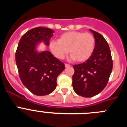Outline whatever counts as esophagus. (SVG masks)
Listing matches in <instances>:
<instances>
[{
    "instance_id": "34e87169",
    "label": "esophagus",
    "mask_w": 127,
    "mask_h": 127,
    "mask_svg": "<svg viewBox=\"0 0 127 127\" xmlns=\"http://www.w3.org/2000/svg\"><path fill=\"white\" fill-rule=\"evenodd\" d=\"M65 67H69L70 65L69 64H65Z\"/></svg>"
}]
</instances>
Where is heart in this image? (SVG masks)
I'll return each instance as SVG.
<instances>
[{
    "instance_id": "b5f03b06",
    "label": "heart",
    "mask_w": 127,
    "mask_h": 127,
    "mask_svg": "<svg viewBox=\"0 0 127 127\" xmlns=\"http://www.w3.org/2000/svg\"><path fill=\"white\" fill-rule=\"evenodd\" d=\"M49 47L53 55L58 59H64L69 50L71 60L84 62L92 55L95 50V39L90 33L70 31L60 35L58 41H51Z\"/></svg>"
}]
</instances>
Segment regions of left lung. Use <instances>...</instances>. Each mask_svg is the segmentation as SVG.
I'll use <instances>...</instances> for the list:
<instances>
[{"label":"left lung","instance_id":"1","mask_svg":"<svg viewBox=\"0 0 127 127\" xmlns=\"http://www.w3.org/2000/svg\"><path fill=\"white\" fill-rule=\"evenodd\" d=\"M95 39L92 55L83 64L74 65L72 87L77 95L92 97L104 89L113 69V60L109 46L104 37L90 29Z\"/></svg>","mask_w":127,"mask_h":127}]
</instances>
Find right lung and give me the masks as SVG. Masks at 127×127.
Segmentation results:
<instances>
[{
  "label": "right lung",
  "instance_id": "obj_1",
  "mask_svg": "<svg viewBox=\"0 0 127 127\" xmlns=\"http://www.w3.org/2000/svg\"><path fill=\"white\" fill-rule=\"evenodd\" d=\"M53 33L52 29L40 27L29 30L20 39L16 52V63L22 83L38 96L53 92L57 87V77L65 69L64 64L50 51H36L40 42L49 46Z\"/></svg>",
  "mask_w": 127,
  "mask_h": 127
}]
</instances>
